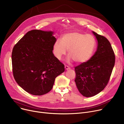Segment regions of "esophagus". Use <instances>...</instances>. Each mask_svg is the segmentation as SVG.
Here are the masks:
<instances>
[{
	"label": "esophagus",
	"instance_id": "1",
	"mask_svg": "<svg viewBox=\"0 0 124 124\" xmlns=\"http://www.w3.org/2000/svg\"><path fill=\"white\" fill-rule=\"evenodd\" d=\"M65 70H68L70 69V67H69L67 65H65Z\"/></svg>",
	"mask_w": 124,
	"mask_h": 124
}]
</instances>
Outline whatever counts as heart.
Instances as JSON below:
<instances>
[{"label":"heart","mask_w":124,"mask_h":124,"mask_svg":"<svg viewBox=\"0 0 124 124\" xmlns=\"http://www.w3.org/2000/svg\"><path fill=\"white\" fill-rule=\"evenodd\" d=\"M95 45V40L92 35L72 31L63 35L61 40H57L54 44L53 51L55 57L60 60L68 49L69 55L67 58L68 62L74 60L77 63H82L92 56Z\"/></svg>","instance_id":"b5f03b06"}]
</instances>
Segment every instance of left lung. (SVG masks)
I'll return each instance as SVG.
<instances>
[{"label":"left lung","instance_id":"obj_1","mask_svg":"<svg viewBox=\"0 0 124 124\" xmlns=\"http://www.w3.org/2000/svg\"><path fill=\"white\" fill-rule=\"evenodd\" d=\"M97 46L90 59L75 67V82L84 96L92 97L105 88L109 81L115 63V56L108 39L93 31Z\"/></svg>","mask_w":124,"mask_h":124}]
</instances>
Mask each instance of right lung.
<instances>
[{
  "label": "right lung",
  "instance_id": "1",
  "mask_svg": "<svg viewBox=\"0 0 124 124\" xmlns=\"http://www.w3.org/2000/svg\"><path fill=\"white\" fill-rule=\"evenodd\" d=\"M54 33L31 30L13 48L11 59L15 80L31 94L42 95L49 93L56 77L65 71L64 65L53 53L56 41Z\"/></svg>",
  "mask_w": 124,
  "mask_h": 124
}]
</instances>
